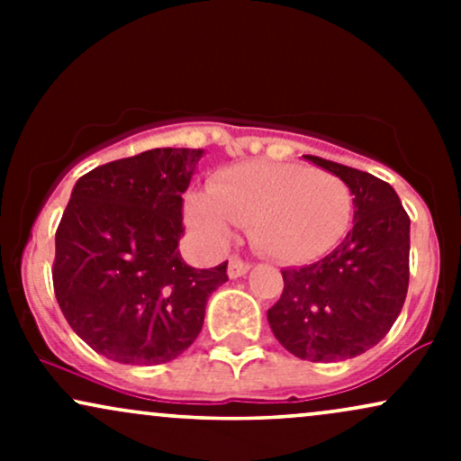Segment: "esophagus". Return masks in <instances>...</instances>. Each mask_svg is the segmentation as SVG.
Instances as JSON below:
<instances>
[{
    "mask_svg": "<svg viewBox=\"0 0 461 461\" xmlns=\"http://www.w3.org/2000/svg\"><path fill=\"white\" fill-rule=\"evenodd\" d=\"M249 268H251V264L249 262H242L240 258H231L230 264H227V275H230L231 279L242 277V275L249 273Z\"/></svg>",
    "mask_w": 461,
    "mask_h": 461,
    "instance_id": "34e87169",
    "label": "esophagus"
}]
</instances>
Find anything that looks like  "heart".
<instances>
[{
    "instance_id": "1",
    "label": "heart",
    "mask_w": 461,
    "mask_h": 461,
    "mask_svg": "<svg viewBox=\"0 0 461 461\" xmlns=\"http://www.w3.org/2000/svg\"><path fill=\"white\" fill-rule=\"evenodd\" d=\"M184 216L205 245L223 249L236 225H251V242L264 256L301 264L325 256L347 236L353 197L333 173L258 160L221 171L210 193H188Z\"/></svg>"
}]
</instances>
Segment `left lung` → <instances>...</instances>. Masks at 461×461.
Here are the masks:
<instances>
[{
    "mask_svg": "<svg viewBox=\"0 0 461 461\" xmlns=\"http://www.w3.org/2000/svg\"><path fill=\"white\" fill-rule=\"evenodd\" d=\"M353 194V227L330 256L284 268V293L267 319L285 351L308 362L362 356L390 331L410 282V216L390 184L370 173L303 156Z\"/></svg>",
    "mask_w": 461,
    "mask_h": 461,
    "instance_id": "8db88e82",
    "label": "left lung"
}]
</instances>
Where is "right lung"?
I'll list each match as a JSON object with an SVG mask.
<instances>
[{
	"label": "right lung",
	"mask_w": 461,
	"mask_h": 461,
	"mask_svg": "<svg viewBox=\"0 0 461 461\" xmlns=\"http://www.w3.org/2000/svg\"><path fill=\"white\" fill-rule=\"evenodd\" d=\"M203 149L162 147L79 177L56 231L54 290L93 351L131 366L171 362L203 327L227 262L194 268L179 253L182 194Z\"/></svg>",
	"instance_id": "add662e5"
}]
</instances>
